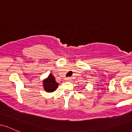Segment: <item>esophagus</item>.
I'll list each match as a JSON object with an SVG mask.
<instances>
[{
	"instance_id": "34e87169",
	"label": "esophagus",
	"mask_w": 132,
	"mask_h": 132,
	"mask_svg": "<svg viewBox=\"0 0 132 132\" xmlns=\"http://www.w3.org/2000/svg\"><path fill=\"white\" fill-rule=\"evenodd\" d=\"M65 81H71V78H66V79H65Z\"/></svg>"
}]
</instances>
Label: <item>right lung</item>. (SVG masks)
Returning <instances> with one entry per match:
<instances>
[{
  "mask_svg": "<svg viewBox=\"0 0 132 132\" xmlns=\"http://www.w3.org/2000/svg\"><path fill=\"white\" fill-rule=\"evenodd\" d=\"M58 83L55 81L54 76L51 74L49 75L48 78L43 81L44 89L46 92H53L57 87Z\"/></svg>",
  "mask_w": 132,
  "mask_h": 132,
  "instance_id": "right-lung-1",
  "label": "right lung"
}]
</instances>
